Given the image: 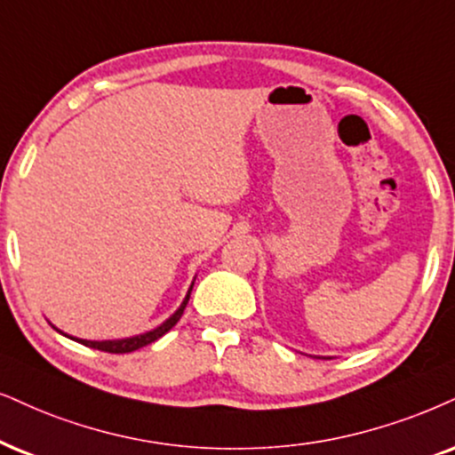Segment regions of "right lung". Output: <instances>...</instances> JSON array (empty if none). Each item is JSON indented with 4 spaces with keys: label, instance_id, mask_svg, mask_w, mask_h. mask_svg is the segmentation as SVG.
<instances>
[{
    "label": "right lung",
    "instance_id": "obj_1",
    "mask_svg": "<svg viewBox=\"0 0 455 455\" xmlns=\"http://www.w3.org/2000/svg\"><path fill=\"white\" fill-rule=\"evenodd\" d=\"M188 299H189V295L185 297L181 307H179V310L172 314V316L168 318L164 324H160L158 329L149 331V333L137 335V338H128V339H114V341H86V339H77V341H80V344H84V346H88V347H94V350L111 352V355H126V352H134V350H139V347L151 344V341L160 339L162 335L168 333V331L175 327V324L179 323V318H181L185 306H188Z\"/></svg>",
    "mask_w": 455,
    "mask_h": 455
}]
</instances>
